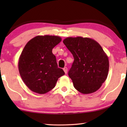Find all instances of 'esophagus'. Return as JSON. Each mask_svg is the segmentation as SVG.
<instances>
[{
    "label": "esophagus",
    "instance_id": "obj_1",
    "mask_svg": "<svg viewBox=\"0 0 127 127\" xmlns=\"http://www.w3.org/2000/svg\"><path fill=\"white\" fill-rule=\"evenodd\" d=\"M63 70H64V72H65V73L66 74L67 72V67H64V68L63 69Z\"/></svg>",
    "mask_w": 127,
    "mask_h": 127
}]
</instances>
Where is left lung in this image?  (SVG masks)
Masks as SVG:
<instances>
[{
    "label": "left lung",
    "instance_id": "8db88e82",
    "mask_svg": "<svg viewBox=\"0 0 127 127\" xmlns=\"http://www.w3.org/2000/svg\"><path fill=\"white\" fill-rule=\"evenodd\" d=\"M63 43L74 57L69 71L74 87L80 93L88 94L100 88L108 75V57L95 40L78 36L69 37Z\"/></svg>",
    "mask_w": 127,
    "mask_h": 127
}]
</instances>
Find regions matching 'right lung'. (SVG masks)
Returning <instances> with one entry per match:
<instances>
[{"label": "right lung", "instance_id": "add662e5", "mask_svg": "<svg viewBox=\"0 0 127 127\" xmlns=\"http://www.w3.org/2000/svg\"><path fill=\"white\" fill-rule=\"evenodd\" d=\"M61 40L57 36H37L24 47L19 58L18 70L24 83L34 93H48L65 74L58 67L56 57L52 53Z\"/></svg>", "mask_w": 127, "mask_h": 127}]
</instances>
